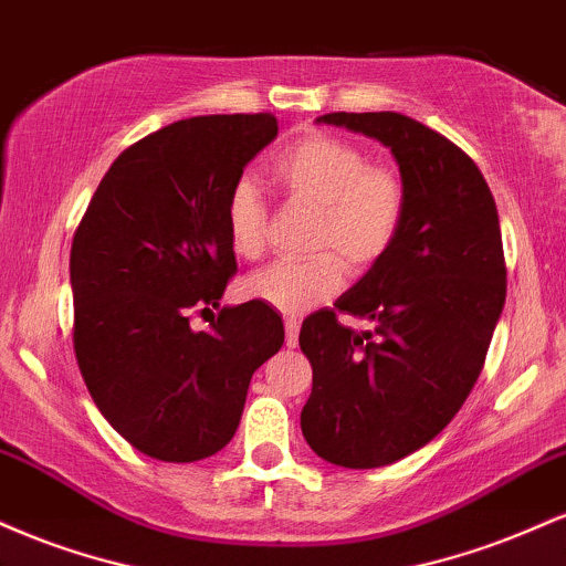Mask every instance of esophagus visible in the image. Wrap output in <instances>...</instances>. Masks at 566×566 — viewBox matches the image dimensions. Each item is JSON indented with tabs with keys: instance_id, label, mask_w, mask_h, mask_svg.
<instances>
[{
	"instance_id": "34e87169",
	"label": "esophagus",
	"mask_w": 566,
	"mask_h": 566,
	"mask_svg": "<svg viewBox=\"0 0 566 566\" xmlns=\"http://www.w3.org/2000/svg\"><path fill=\"white\" fill-rule=\"evenodd\" d=\"M297 333H301V322L297 319L284 322V343H287V348L297 346Z\"/></svg>"
}]
</instances>
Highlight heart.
<instances>
[{"label":"heart","mask_w":566,"mask_h":566,"mask_svg":"<svg viewBox=\"0 0 566 566\" xmlns=\"http://www.w3.org/2000/svg\"><path fill=\"white\" fill-rule=\"evenodd\" d=\"M276 184L316 210L311 250H329L308 261H279L244 282L252 301L282 314H303L343 287V258L365 271L388 255L407 216L405 180L386 167H369L354 143L308 135L274 159ZM226 233L239 258H258L265 237V201L250 180H237L226 199ZM336 255L333 256L332 252Z\"/></svg>","instance_id":"obj_1"}]
</instances>
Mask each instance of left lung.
<instances>
[{"label":"left lung","mask_w":566,"mask_h":566,"mask_svg":"<svg viewBox=\"0 0 566 566\" xmlns=\"http://www.w3.org/2000/svg\"><path fill=\"white\" fill-rule=\"evenodd\" d=\"M316 125L380 140L407 188L388 255L301 327L314 369L305 441L327 463L380 469L444 431L482 373L505 303L497 207L469 154L405 114L337 112ZM337 310L374 329L343 328Z\"/></svg>","instance_id":"left-lung-1"}]
</instances>
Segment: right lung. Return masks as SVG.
<instances>
[{
	"label": "right lung",
	"instance_id": "obj_1",
	"mask_svg": "<svg viewBox=\"0 0 566 566\" xmlns=\"http://www.w3.org/2000/svg\"><path fill=\"white\" fill-rule=\"evenodd\" d=\"M276 133L271 114L172 122L116 157L74 233L76 361L103 418L148 458L223 450L252 373L284 343L271 305H220L237 271L226 199ZM193 307L219 322L191 331Z\"/></svg>",
	"mask_w": 566,
	"mask_h": 566
}]
</instances>
